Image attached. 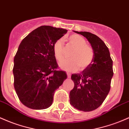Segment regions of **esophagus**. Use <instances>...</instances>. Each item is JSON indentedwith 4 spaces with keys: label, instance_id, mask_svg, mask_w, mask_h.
<instances>
[{
    "label": "esophagus",
    "instance_id": "1",
    "mask_svg": "<svg viewBox=\"0 0 129 129\" xmlns=\"http://www.w3.org/2000/svg\"><path fill=\"white\" fill-rule=\"evenodd\" d=\"M67 77L68 78H70V77H71V74H70V73H69V72H67Z\"/></svg>",
    "mask_w": 129,
    "mask_h": 129
}]
</instances>
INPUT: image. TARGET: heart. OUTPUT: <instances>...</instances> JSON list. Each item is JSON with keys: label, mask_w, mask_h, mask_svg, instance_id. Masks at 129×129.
I'll list each match as a JSON object with an SVG mask.
<instances>
[{"label": "heart", "mask_w": 129, "mask_h": 129, "mask_svg": "<svg viewBox=\"0 0 129 129\" xmlns=\"http://www.w3.org/2000/svg\"><path fill=\"white\" fill-rule=\"evenodd\" d=\"M70 46L74 48L70 55L72 59L60 63L62 69L68 71H76L80 67L84 70L90 66L94 57L92 48L86 44V40L79 35L73 34L67 38ZM53 50L55 59L60 62L64 57V45L63 40L59 39L53 44Z\"/></svg>", "instance_id": "1"}]
</instances>
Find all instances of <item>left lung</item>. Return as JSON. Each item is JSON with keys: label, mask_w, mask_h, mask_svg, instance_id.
<instances>
[{"label": "left lung", "mask_w": 129, "mask_h": 129, "mask_svg": "<svg viewBox=\"0 0 129 129\" xmlns=\"http://www.w3.org/2000/svg\"><path fill=\"white\" fill-rule=\"evenodd\" d=\"M74 32L87 39L94 57L81 73L72 75L74 87L70 92V103L80 111H91L99 108L108 94L113 75V60L108 47L99 37L88 32Z\"/></svg>", "instance_id": "1"}]
</instances>
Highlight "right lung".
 Segmentation results:
<instances>
[{
	"mask_svg": "<svg viewBox=\"0 0 129 129\" xmlns=\"http://www.w3.org/2000/svg\"><path fill=\"white\" fill-rule=\"evenodd\" d=\"M67 30L42 25L22 40L14 58V87L24 105L43 110L53 104L54 91L67 78L58 70L53 46Z\"/></svg>",
	"mask_w": 129,
	"mask_h": 129,
	"instance_id": "obj_1",
	"label": "right lung"
}]
</instances>
